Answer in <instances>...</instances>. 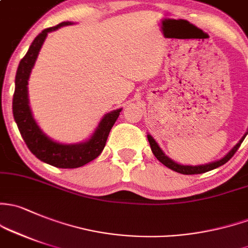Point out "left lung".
<instances>
[{"label":"left lung","mask_w":248,"mask_h":248,"mask_svg":"<svg viewBox=\"0 0 248 248\" xmlns=\"http://www.w3.org/2000/svg\"><path fill=\"white\" fill-rule=\"evenodd\" d=\"M247 134H248V129H247L246 134H245L244 137L241 138L240 141H239L238 144L234 146V147L232 148V150L229 151L227 155H226L222 159H220V160L213 161V163H209V164H204V165H196V166L181 165V164L176 163V161L172 160V159L169 158L168 155H166L165 153L163 152V150H161V148L159 147V145L157 144V141H155V140L153 139V138L151 137L150 134L147 135V139H148V142H150L151 150H152L153 155H155V158H157L161 164H164V165H165L166 168H169V169H171V170H173V171H176V172H179V173H183V174H197V173H204V172H207V171L214 170V169L218 168V166H221V165H223V164L227 163L229 159H231L234 155H235V152H236V151H238V148L240 147L241 142L244 141L245 137H246Z\"/></svg>","instance_id":"left-lung-1"}]
</instances>
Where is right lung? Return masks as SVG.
<instances>
[{
  "label": "right lung",
  "instance_id": "add662e5",
  "mask_svg": "<svg viewBox=\"0 0 248 248\" xmlns=\"http://www.w3.org/2000/svg\"><path fill=\"white\" fill-rule=\"evenodd\" d=\"M69 25H72V22L66 21L54 27L46 28L33 40L32 45L28 48L26 56L21 59L17 67L15 76V91L13 96V115L27 147L41 161L59 169L80 168L97 158L103 151L109 132L121 111V109H116L106 114L93 135L87 141L79 144H61L54 141L41 131L35 122L28 101L27 85L31 72L48 33Z\"/></svg>",
  "mask_w": 248,
  "mask_h": 248
}]
</instances>
